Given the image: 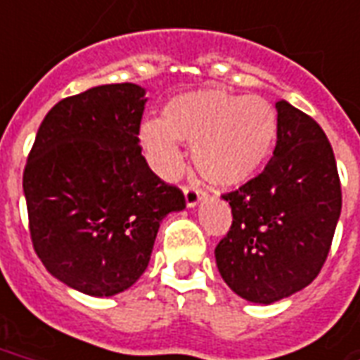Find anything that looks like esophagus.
Instances as JSON below:
<instances>
[{
  "instance_id": "34e87169",
  "label": "esophagus",
  "mask_w": 360,
  "mask_h": 360,
  "mask_svg": "<svg viewBox=\"0 0 360 360\" xmlns=\"http://www.w3.org/2000/svg\"><path fill=\"white\" fill-rule=\"evenodd\" d=\"M205 192L198 186H185V202L186 207H196L200 204V200L204 198Z\"/></svg>"
}]
</instances>
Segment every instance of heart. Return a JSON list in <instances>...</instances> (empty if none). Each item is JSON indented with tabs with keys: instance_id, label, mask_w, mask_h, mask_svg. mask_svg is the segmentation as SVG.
Masks as SVG:
<instances>
[{
	"instance_id": "1",
	"label": "heart",
	"mask_w": 360,
	"mask_h": 360,
	"mask_svg": "<svg viewBox=\"0 0 360 360\" xmlns=\"http://www.w3.org/2000/svg\"><path fill=\"white\" fill-rule=\"evenodd\" d=\"M276 134L278 115L262 96L200 89L174 96L164 107V122H143L139 139L164 177L179 174L181 141L192 147V160L204 179L238 186L262 168Z\"/></svg>"
}]
</instances>
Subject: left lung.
Instances as JSON below:
<instances>
[{
	"mask_svg": "<svg viewBox=\"0 0 360 360\" xmlns=\"http://www.w3.org/2000/svg\"><path fill=\"white\" fill-rule=\"evenodd\" d=\"M276 109L274 156L257 177L223 194L232 226L215 247L224 283L255 304H274L317 278L342 211L336 158L323 128L289 101Z\"/></svg>",
	"mask_w": 360,
	"mask_h": 360,
	"instance_id": "obj_1",
	"label": "left lung"
}]
</instances>
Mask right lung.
<instances>
[{
  "mask_svg": "<svg viewBox=\"0 0 360 360\" xmlns=\"http://www.w3.org/2000/svg\"><path fill=\"white\" fill-rule=\"evenodd\" d=\"M145 89L101 84L58 101L41 122L22 186L37 257L90 296L130 289L147 270L164 217L185 196L139 147Z\"/></svg>",
  "mask_w": 360,
  "mask_h": 360,
  "instance_id": "right-lung-1",
  "label": "right lung"
}]
</instances>
